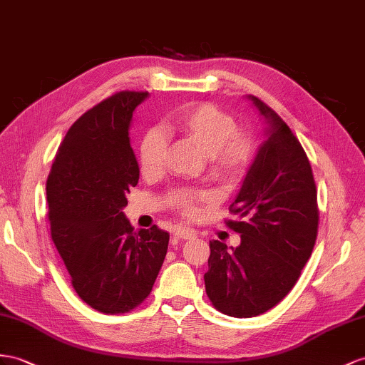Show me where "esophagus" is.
Masks as SVG:
<instances>
[{"instance_id":"34e87169","label":"esophagus","mask_w":365,"mask_h":365,"mask_svg":"<svg viewBox=\"0 0 365 365\" xmlns=\"http://www.w3.org/2000/svg\"><path fill=\"white\" fill-rule=\"evenodd\" d=\"M174 236L177 239H182V240H190V239H194L195 236H197V232L191 228H186V227H175Z\"/></svg>"}]
</instances>
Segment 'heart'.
I'll return each instance as SVG.
<instances>
[{
  "label": "heart",
  "mask_w": 365,
  "mask_h": 365,
  "mask_svg": "<svg viewBox=\"0 0 365 365\" xmlns=\"http://www.w3.org/2000/svg\"><path fill=\"white\" fill-rule=\"evenodd\" d=\"M166 134L179 135L197 146L207 155L210 174L223 183L239 180L253 158L255 142L250 134L237 130V121L228 112L211 103H197L183 109L171 123ZM166 140L160 130H151L140 143V168L146 177L163 171ZM212 200L207 191L177 190L170 194V203L188 216H195L199 203Z\"/></svg>",
  "instance_id": "obj_1"
}]
</instances>
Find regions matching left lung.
Segmentation results:
<instances>
[{"label": "left lung", "instance_id": "left-lung-1", "mask_svg": "<svg viewBox=\"0 0 365 365\" xmlns=\"http://www.w3.org/2000/svg\"><path fill=\"white\" fill-rule=\"evenodd\" d=\"M265 123V140L235 202L240 235L232 248L211 240L205 289L216 310L232 317L259 316L292 292L317 236L316 185L304 148L264 101L247 96Z\"/></svg>", "mask_w": 365, "mask_h": 365}]
</instances>
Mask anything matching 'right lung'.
I'll return each instance as SVG.
<instances>
[{
  "instance_id": "1",
  "label": "right lung",
  "mask_w": 365,
  "mask_h": 365,
  "mask_svg": "<svg viewBox=\"0 0 365 365\" xmlns=\"http://www.w3.org/2000/svg\"><path fill=\"white\" fill-rule=\"evenodd\" d=\"M148 92H117L71 126L46 185L51 235L77 294L106 314L128 313L149 296L170 235L135 231L126 219L140 168L129 129Z\"/></svg>"
}]
</instances>
